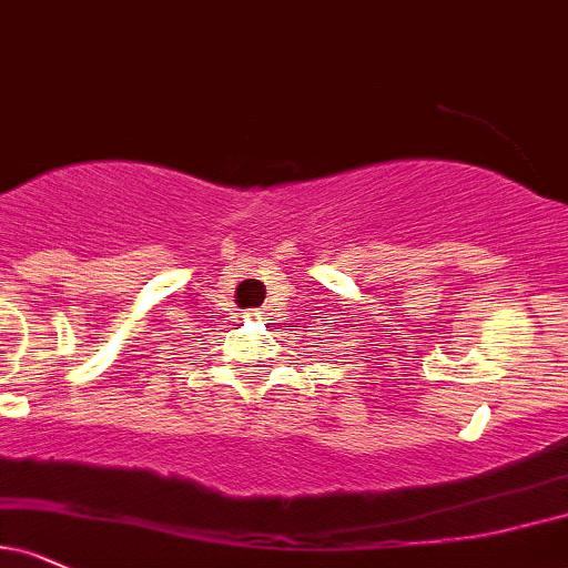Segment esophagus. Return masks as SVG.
<instances>
[{
	"mask_svg": "<svg viewBox=\"0 0 568 568\" xmlns=\"http://www.w3.org/2000/svg\"><path fill=\"white\" fill-rule=\"evenodd\" d=\"M244 316H247V321H261V311H247Z\"/></svg>",
	"mask_w": 568,
	"mask_h": 568,
	"instance_id": "esophagus-1",
	"label": "esophagus"
}]
</instances>
